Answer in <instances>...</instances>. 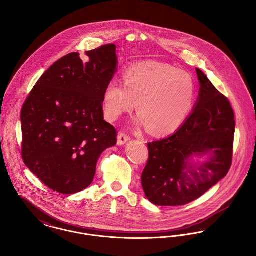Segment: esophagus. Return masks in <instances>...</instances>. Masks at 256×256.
Returning a JSON list of instances; mask_svg holds the SVG:
<instances>
[{
	"mask_svg": "<svg viewBox=\"0 0 256 256\" xmlns=\"http://www.w3.org/2000/svg\"><path fill=\"white\" fill-rule=\"evenodd\" d=\"M130 139V137L128 136H126V134H124V132H120L119 134V136H118V141H117V144L119 145V146H122V145H124L128 140Z\"/></svg>",
	"mask_w": 256,
	"mask_h": 256,
	"instance_id": "esophagus-1",
	"label": "esophagus"
}]
</instances>
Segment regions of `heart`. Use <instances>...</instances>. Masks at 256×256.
<instances>
[{"instance_id":"1","label":"heart","mask_w":256,"mask_h":256,"mask_svg":"<svg viewBox=\"0 0 256 256\" xmlns=\"http://www.w3.org/2000/svg\"><path fill=\"white\" fill-rule=\"evenodd\" d=\"M122 84L110 81L104 92L107 120H116L136 107L140 113L136 122L146 124L154 136L176 132L190 113L196 100L192 77L172 66L158 62H143L126 68Z\"/></svg>"}]
</instances>
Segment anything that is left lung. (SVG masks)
Listing matches in <instances>:
<instances>
[{"instance_id":"8db88e82","label":"left lung","mask_w":256,"mask_h":256,"mask_svg":"<svg viewBox=\"0 0 256 256\" xmlns=\"http://www.w3.org/2000/svg\"><path fill=\"white\" fill-rule=\"evenodd\" d=\"M200 83L194 109L171 136L148 143L149 158L141 184L158 206H182L194 201L224 178L232 164L235 116L228 98L196 68ZM210 154L199 165L196 155Z\"/></svg>"}]
</instances>
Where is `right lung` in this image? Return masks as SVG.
<instances>
[{"label": "right lung", "instance_id": "right-lung-1", "mask_svg": "<svg viewBox=\"0 0 256 256\" xmlns=\"http://www.w3.org/2000/svg\"><path fill=\"white\" fill-rule=\"evenodd\" d=\"M70 53L36 83L21 109L22 158L49 188L74 194L88 188L102 152L117 132L104 120V92L117 66L115 44Z\"/></svg>", "mask_w": 256, "mask_h": 256}]
</instances>
